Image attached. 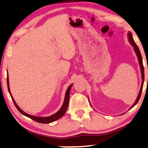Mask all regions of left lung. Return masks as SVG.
I'll return each instance as SVG.
<instances>
[{"instance_id":"obj_1","label":"left lung","mask_w":148,"mask_h":148,"mask_svg":"<svg viewBox=\"0 0 148 148\" xmlns=\"http://www.w3.org/2000/svg\"><path fill=\"white\" fill-rule=\"evenodd\" d=\"M127 38H128L130 43L131 44V45L133 46L134 51H135L136 55L138 56V62L139 64H140V70H141V74H142V85H141V88L140 90V92H139V94L138 95L137 98L135 101V102L133 105L130 107V109L132 108L134 106H136L137 104V103L138 102L139 100H140V96H141V94H142V88H143V85H144V66H143V62H142V54H141L140 49H139L138 46L136 45L135 42H134V39H133V36H132V32H129L128 34H127Z\"/></svg>"}]
</instances>
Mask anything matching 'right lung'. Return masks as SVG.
I'll use <instances>...</instances> for the list:
<instances>
[{
  "label": "right lung",
  "mask_w": 148,
  "mask_h": 148,
  "mask_svg": "<svg viewBox=\"0 0 148 148\" xmlns=\"http://www.w3.org/2000/svg\"><path fill=\"white\" fill-rule=\"evenodd\" d=\"M72 85H73V84H70L69 86H68L66 92L63 104H62V107L60 108V109L58 111L56 112V113H55V114H53V115L48 116V117L35 116L30 115V114H28L27 113H26V112H25L24 111H23V110L20 108L17 105V103L14 101V98H13V97L12 96V94H11V93H10V87H9V80H8V72H7V86H8V92H9V94H10V95L11 96V98H12V100L13 101V102H14V103L15 106L16 107V108L18 109V111L21 112L22 114H23L24 116L28 117V118L32 119V120L36 121V122H37L41 123H49L53 122H54V121H56L57 120H58V119H60L64 115L66 112V110H67V108H68V103H69L70 92V89H71Z\"/></svg>",
  "instance_id": "obj_1"
}]
</instances>
